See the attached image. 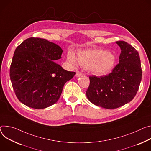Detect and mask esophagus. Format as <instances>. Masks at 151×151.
Wrapping results in <instances>:
<instances>
[{"mask_svg":"<svg viewBox=\"0 0 151 151\" xmlns=\"http://www.w3.org/2000/svg\"><path fill=\"white\" fill-rule=\"evenodd\" d=\"M83 73H81V72H78L76 73V77H79V76H83Z\"/></svg>","mask_w":151,"mask_h":151,"instance_id":"1","label":"esophagus"}]
</instances>
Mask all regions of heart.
I'll list each match as a JSON object with an SVG mask.
<instances>
[{"label":"heart","mask_w":151,"mask_h":151,"mask_svg":"<svg viewBox=\"0 0 151 151\" xmlns=\"http://www.w3.org/2000/svg\"><path fill=\"white\" fill-rule=\"evenodd\" d=\"M67 60L73 67H77L79 64L92 74L102 76L113 69L116 58L113 53L94 48L79 51L77 54V58L72 52H68Z\"/></svg>","instance_id":"b5f03b06"}]
</instances>
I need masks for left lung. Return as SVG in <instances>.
<instances>
[{"label": "left lung", "instance_id": "obj_1", "mask_svg": "<svg viewBox=\"0 0 151 151\" xmlns=\"http://www.w3.org/2000/svg\"><path fill=\"white\" fill-rule=\"evenodd\" d=\"M116 43L121 49L119 63L108 75L90 76L86 91L91 103L107 109L117 108L131 101L139 88L142 76L137 50L124 41Z\"/></svg>", "mask_w": 151, "mask_h": 151}]
</instances>
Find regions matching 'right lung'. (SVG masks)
<instances>
[{"instance_id": "right-lung-1", "label": "right lung", "mask_w": 151, "mask_h": 151, "mask_svg": "<svg viewBox=\"0 0 151 151\" xmlns=\"http://www.w3.org/2000/svg\"><path fill=\"white\" fill-rule=\"evenodd\" d=\"M62 49L46 39L31 37L16 49L9 76L18 99L25 105L43 109L55 104L67 81L76 74L63 69L55 61Z\"/></svg>"}]
</instances>
